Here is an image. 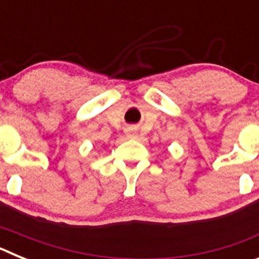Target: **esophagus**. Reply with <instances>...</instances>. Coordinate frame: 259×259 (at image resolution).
I'll use <instances>...</instances> for the list:
<instances>
[{
    "instance_id": "obj_1",
    "label": "esophagus",
    "mask_w": 259,
    "mask_h": 259,
    "mask_svg": "<svg viewBox=\"0 0 259 259\" xmlns=\"http://www.w3.org/2000/svg\"><path fill=\"white\" fill-rule=\"evenodd\" d=\"M127 136L130 137V139H134V137H136V134H135V132H132V131H128Z\"/></svg>"
}]
</instances>
